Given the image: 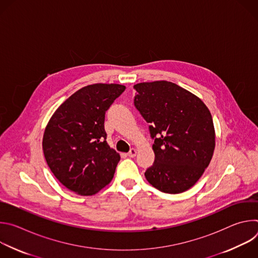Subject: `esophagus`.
<instances>
[{"label": "esophagus", "mask_w": 258, "mask_h": 258, "mask_svg": "<svg viewBox=\"0 0 258 258\" xmlns=\"http://www.w3.org/2000/svg\"><path fill=\"white\" fill-rule=\"evenodd\" d=\"M136 155H137V149H136V148H132V149L130 150V152L127 153V156L131 157V158L135 157Z\"/></svg>", "instance_id": "obj_1"}]
</instances>
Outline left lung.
Wrapping results in <instances>:
<instances>
[{
    "label": "left lung",
    "instance_id": "1",
    "mask_svg": "<svg viewBox=\"0 0 258 258\" xmlns=\"http://www.w3.org/2000/svg\"><path fill=\"white\" fill-rule=\"evenodd\" d=\"M135 106L150 123L155 161L145 176L157 190L178 194L193 187L209 165L215 131L203 101L167 82L140 83Z\"/></svg>",
    "mask_w": 258,
    "mask_h": 258
}]
</instances>
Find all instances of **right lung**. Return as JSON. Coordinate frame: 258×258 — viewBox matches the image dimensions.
Wrapping results in <instances>:
<instances>
[{
	"instance_id": "obj_1",
	"label": "right lung",
	"mask_w": 258,
	"mask_h": 258,
	"mask_svg": "<svg viewBox=\"0 0 258 258\" xmlns=\"http://www.w3.org/2000/svg\"><path fill=\"white\" fill-rule=\"evenodd\" d=\"M125 90L118 84H94L66 99L50 118L43 151L55 177L82 196L101 191L113 178L120 155L106 142L105 112Z\"/></svg>"
}]
</instances>
